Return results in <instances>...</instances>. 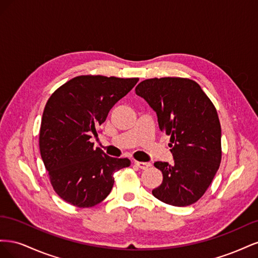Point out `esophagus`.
Here are the masks:
<instances>
[{"label": "esophagus", "mask_w": 258, "mask_h": 258, "mask_svg": "<svg viewBox=\"0 0 258 258\" xmlns=\"http://www.w3.org/2000/svg\"><path fill=\"white\" fill-rule=\"evenodd\" d=\"M135 165L140 168V169H147L148 167H151V163L150 162H142V161H135Z\"/></svg>", "instance_id": "34e87169"}]
</instances>
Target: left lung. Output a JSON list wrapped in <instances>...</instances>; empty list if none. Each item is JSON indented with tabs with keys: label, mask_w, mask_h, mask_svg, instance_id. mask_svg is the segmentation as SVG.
I'll list each match as a JSON object with an SVG mask.
<instances>
[{
	"label": "left lung",
	"mask_w": 258,
	"mask_h": 258,
	"mask_svg": "<svg viewBox=\"0 0 258 258\" xmlns=\"http://www.w3.org/2000/svg\"><path fill=\"white\" fill-rule=\"evenodd\" d=\"M136 93L157 114L159 129L170 136L174 163L156 161L162 183L154 197L174 207L198 201L212 183L222 159V129L216 108L192 80L182 77L150 79Z\"/></svg>",
	"instance_id": "obj_1"
}]
</instances>
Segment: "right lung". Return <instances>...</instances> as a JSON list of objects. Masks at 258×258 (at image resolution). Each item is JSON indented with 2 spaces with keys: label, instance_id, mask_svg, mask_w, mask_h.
<instances>
[{
  "label": "right lung",
  "instance_id": "right-lung-1",
  "mask_svg": "<svg viewBox=\"0 0 258 258\" xmlns=\"http://www.w3.org/2000/svg\"><path fill=\"white\" fill-rule=\"evenodd\" d=\"M139 79L81 75L54 91L45 105L40 152L52 188L68 204L90 208L103 201L114 172L130 166L128 158L110 157L90 141L98 137L111 108Z\"/></svg>",
  "mask_w": 258,
  "mask_h": 258
}]
</instances>
